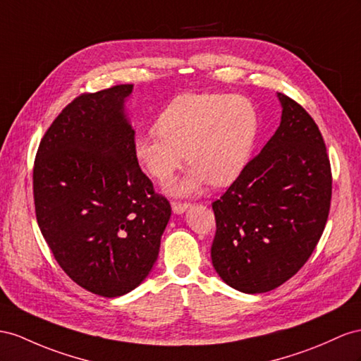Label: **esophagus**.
<instances>
[{
	"label": "esophagus",
	"instance_id": "34e87169",
	"mask_svg": "<svg viewBox=\"0 0 361 361\" xmlns=\"http://www.w3.org/2000/svg\"><path fill=\"white\" fill-rule=\"evenodd\" d=\"M171 204H172L173 214H177V215L184 214V212H186L190 207V204H188V202H178V201H172Z\"/></svg>",
	"mask_w": 361,
	"mask_h": 361
}]
</instances>
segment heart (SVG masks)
I'll list each match as a JSON object with an SVG mask.
<instances>
[{
    "label": "heart",
    "instance_id": "heart-1",
    "mask_svg": "<svg viewBox=\"0 0 361 361\" xmlns=\"http://www.w3.org/2000/svg\"><path fill=\"white\" fill-rule=\"evenodd\" d=\"M157 131L138 135L137 160L160 184H168L188 157L192 168L172 192L192 195L210 181L233 183L253 154L259 116L252 100L218 92L175 97L157 118Z\"/></svg>",
    "mask_w": 361,
    "mask_h": 361
}]
</instances>
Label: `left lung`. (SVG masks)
I'll return each mask as SVG.
<instances>
[{
    "instance_id": "8db88e82",
    "label": "left lung",
    "mask_w": 361,
    "mask_h": 361,
    "mask_svg": "<svg viewBox=\"0 0 361 361\" xmlns=\"http://www.w3.org/2000/svg\"><path fill=\"white\" fill-rule=\"evenodd\" d=\"M281 125L223 197L212 202V264L232 288L271 291L310 259L325 230L332 175L312 117L277 92Z\"/></svg>"
}]
</instances>
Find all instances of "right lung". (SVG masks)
Masks as SVG:
<instances>
[{
    "instance_id": "right-lung-1",
    "label": "right lung",
    "mask_w": 361,
    "mask_h": 361,
    "mask_svg": "<svg viewBox=\"0 0 361 361\" xmlns=\"http://www.w3.org/2000/svg\"><path fill=\"white\" fill-rule=\"evenodd\" d=\"M131 92L125 84L78 96L44 134L33 168L36 219L54 259L104 298L145 281L171 218L134 152Z\"/></svg>"
}]
</instances>
